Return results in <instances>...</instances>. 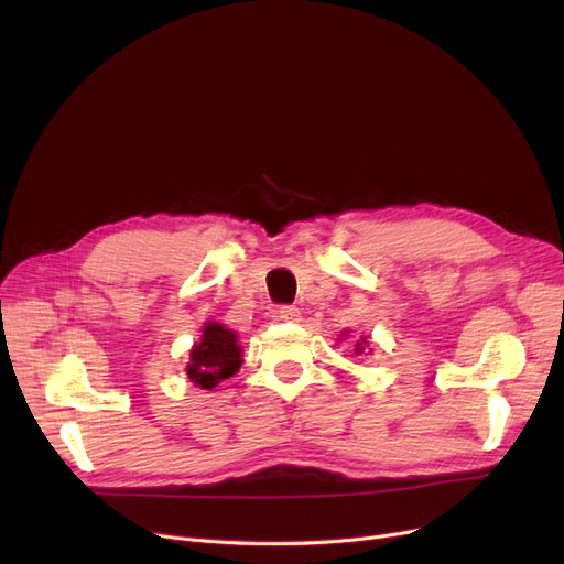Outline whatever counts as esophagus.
I'll return each mask as SVG.
<instances>
[{"label":"esophagus","instance_id":"esophagus-1","mask_svg":"<svg viewBox=\"0 0 564 564\" xmlns=\"http://www.w3.org/2000/svg\"><path fill=\"white\" fill-rule=\"evenodd\" d=\"M276 317H279V321H283V323H300L302 321V313L295 306H281L276 311Z\"/></svg>","mask_w":564,"mask_h":564}]
</instances>
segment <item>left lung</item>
I'll list each match as a JSON object with an SVG mask.
<instances>
[{"instance_id": "8db88e82", "label": "left lung", "mask_w": 564, "mask_h": 564, "mask_svg": "<svg viewBox=\"0 0 564 564\" xmlns=\"http://www.w3.org/2000/svg\"><path fill=\"white\" fill-rule=\"evenodd\" d=\"M364 346H366V338L357 340V346H355V352H357V355H361V352H364Z\"/></svg>"}]
</instances>
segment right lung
Wrapping results in <instances>:
<instances>
[{
  "label": "right lung",
  "instance_id": "right-lung-1",
  "mask_svg": "<svg viewBox=\"0 0 564 564\" xmlns=\"http://www.w3.org/2000/svg\"><path fill=\"white\" fill-rule=\"evenodd\" d=\"M241 366V348L237 334L218 323H207L200 343L191 350L186 376L193 384L212 389L221 380L232 378Z\"/></svg>",
  "mask_w": 564,
  "mask_h": 564
}]
</instances>
